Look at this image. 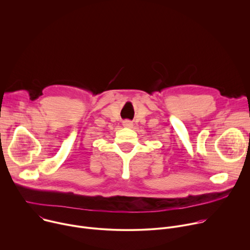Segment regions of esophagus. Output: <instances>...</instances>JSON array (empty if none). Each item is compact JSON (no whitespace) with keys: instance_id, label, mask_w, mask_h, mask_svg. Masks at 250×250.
I'll return each instance as SVG.
<instances>
[{"instance_id":"1","label":"esophagus","mask_w":250,"mask_h":250,"mask_svg":"<svg viewBox=\"0 0 250 250\" xmlns=\"http://www.w3.org/2000/svg\"><path fill=\"white\" fill-rule=\"evenodd\" d=\"M123 125H124L125 127H131V126L133 125V124H132V122H130V121H128V120H125V121L123 122Z\"/></svg>"}]
</instances>
